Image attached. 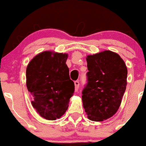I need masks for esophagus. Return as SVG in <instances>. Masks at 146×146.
Wrapping results in <instances>:
<instances>
[{
	"instance_id": "1",
	"label": "esophagus",
	"mask_w": 146,
	"mask_h": 146,
	"mask_svg": "<svg viewBox=\"0 0 146 146\" xmlns=\"http://www.w3.org/2000/svg\"><path fill=\"white\" fill-rule=\"evenodd\" d=\"M74 84H75V91H78V88H79V86H80V82H79V81H75L74 82Z\"/></svg>"
}]
</instances>
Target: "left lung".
Here are the masks:
<instances>
[{"instance_id":"left-lung-1","label":"left lung","mask_w":146,"mask_h":146,"mask_svg":"<svg viewBox=\"0 0 146 146\" xmlns=\"http://www.w3.org/2000/svg\"><path fill=\"white\" fill-rule=\"evenodd\" d=\"M87 83L82 90L83 106L90 120L102 121L115 115L127 84L128 70L116 53L104 51L86 58Z\"/></svg>"}]
</instances>
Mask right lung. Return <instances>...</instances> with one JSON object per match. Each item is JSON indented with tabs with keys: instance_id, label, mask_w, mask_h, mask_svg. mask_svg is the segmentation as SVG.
Instances as JSON below:
<instances>
[{
	"instance_id": "right-lung-1",
	"label": "right lung",
	"mask_w": 146,
	"mask_h": 146,
	"mask_svg": "<svg viewBox=\"0 0 146 146\" xmlns=\"http://www.w3.org/2000/svg\"><path fill=\"white\" fill-rule=\"evenodd\" d=\"M68 55L44 51L35 56L26 71L31 104L41 117L56 120L64 114L75 91L66 62Z\"/></svg>"
}]
</instances>
